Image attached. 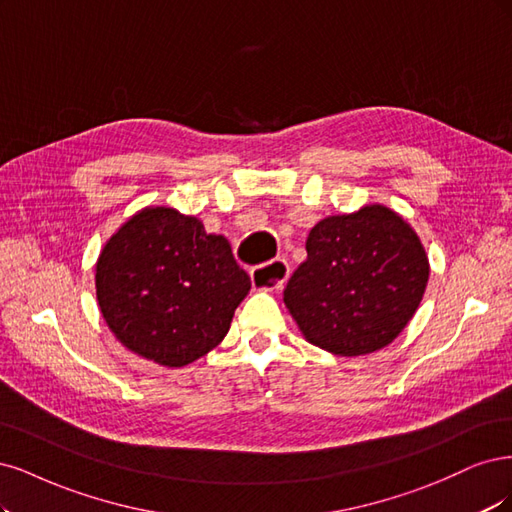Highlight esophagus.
Segmentation results:
<instances>
[{
	"label": "esophagus",
	"mask_w": 512,
	"mask_h": 512,
	"mask_svg": "<svg viewBox=\"0 0 512 512\" xmlns=\"http://www.w3.org/2000/svg\"><path fill=\"white\" fill-rule=\"evenodd\" d=\"M287 278H289V266L285 259H272L268 263H261V266H257L251 272L253 287L259 291H276L285 285Z\"/></svg>",
	"instance_id": "34e87169"
}]
</instances>
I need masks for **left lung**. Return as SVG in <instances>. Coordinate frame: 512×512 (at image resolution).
Segmentation results:
<instances>
[{
  "label": "left lung",
  "mask_w": 512,
  "mask_h": 512,
  "mask_svg": "<svg viewBox=\"0 0 512 512\" xmlns=\"http://www.w3.org/2000/svg\"><path fill=\"white\" fill-rule=\"evenodd\" d=\"M306 253L283 300L302 336L340 357L381 351L398 338L430 278L417 232L381 204L319 221Z\"/></svg>",
  "instance_id": "obj_1"
}]
</instances>
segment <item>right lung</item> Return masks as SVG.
<instances>
[{"label": "right lung", "mask_w": 512, "mask_h": 512, "mask_svg": "<svg viewBox=\"0 0 512 512\" xmlns=\"http://www.w3.org/2000/svg\"><path fill=\"white\" fill-rule=\"evenodd\" d=\"M251 278L223 236L168 206H146L95 263V293L117 340L148 361L183 368L229 332Z\"/></svg>", "instance_id": "add662e5"}]
</instances>
